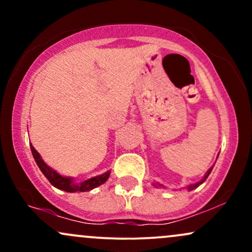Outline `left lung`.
I'll return each instance as SVG.
<instances>
[{
	"instance_id": "obj_1",
	"label": "left lung",
	"mask_w": 252,
	"mask_h": 252,
	"mask_svg": "<svg viewBox=\"0 0 252 252\" xmlns=\"http://www.w3.org/2000/svg\"><path fill=\"white\" fill-rule=\"evenodd\" d=\"M212 168H213V167H212ZM212 168H210L209 170H207V173H206V174H205V176H204V179H202V180H201V181L196 182V184H194V185H189V189H195V187H198V186H199V185H201V184H202V182H204L205 180H206V179H207V176H209V175H210V173H211V172H212Z\"/></svg>"
}]
</instances>
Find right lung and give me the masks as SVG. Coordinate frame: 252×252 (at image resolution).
I'll return each mask as SVG.
<instances>
[{
	"label": "right lung",
	"instance_id": "1",
	"mask_svg": "<svg viewBox=\"0 0 252 252\" xmlns=\"http://www.w3.org/2000/svg\"><path fill=\"white\" fill-rule=\"evenodd\" d=\"M31 150L32 154H33L34 160L39 167L40 170L42 172V174L48 179V181L53 185L54 187L57 189L65 190V192H88V190H91L96 187L99 186L108 180V178L110 176V170L105 172L102 175L98 176H94V178L88 179V180L80 182V184H76L73 182V179L72 178H66V176H62L60 174H58L56 170H53L51 167H48L47 164L43 162V160L40 156L39 153L36 152L35 148L31 144Z\"/></svg>",
	"mask_w": 252,
	"mask_h": 252
}]
</instances>
